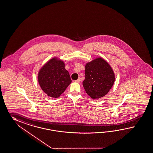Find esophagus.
Listing matches in <instances>:
<instances>
[{"label": "esophagus", "instance_id": "obj_1", "mask_svg": "<svg viewBox=\"0 0 153 153\" xmlns=\"http://www.w3.org/2000/svg\"><path fill=\"white\" fill-rule=\"evenodd\" d=\"M75 82H77V83H79V82H81V78H78L77 80H76V81H75Z\"/></svg>", "mask_w": 153, "mask_h": 153}]
</instances>
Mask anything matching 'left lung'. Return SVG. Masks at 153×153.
<instances>
[{"label": "left lung", "mask_w": 153, "mask_h": 153, "mask_svg": "<svg viewBox=\"0 0 153 153\" xmlns=\"http://www.w3.org/2000/svg\"><path fill=\"white\" fill-rule=\"evenodd\" d=\"M85 71L83 86L88 96L94 100L106 95L115 81L114 72L108 62L97 58L86 64Z\"/></svg>", "instance_id": "1"}]
</instances>
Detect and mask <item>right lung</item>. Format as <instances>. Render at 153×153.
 Returning a JSON list of instances; mask_svg holds the SVG:
<instances>
[{"mask_svg":"<svg viewBox=\"0 0 153 153\" xmlns=\"http://www.w3.org/2000/svg\"><path fill=\"white\" fill-rule=\"evenodd\" d=\"M41 89L48 96L60 97L71 83V77L62 61L53 58L44 65L38 74Z\"/></svg>","mask_w":153,"mask_h":153,"instance_id":"1","label":"right lung"}]
</instances>
